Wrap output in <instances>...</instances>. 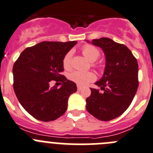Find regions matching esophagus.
<instances>
[{"label":"esophagus","instance_id":"esophagus-1","mask_svg":"<svg viewBox=\"0 0 153 153\" xmlns=\"http://www.w3.org/2000/svg\"><path fill=\"white\" fill-rule=\"evenodd\" d=\"M77 89H78V91H81V90L82 89V88H81V86H80V85H78V86H77Z\"/></svg>","mask_w":153,"mask_h":153}]
</instances>
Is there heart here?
<instances>
[{"instance_id": "obj_1", "label": "heart", "mask_w": 153, "mask_h": 153, "mask_svg": "<svg viewBox=\"0 0 153 153\" xmlns=\"http://www.w3.org/2000/svg\"><path fill=\"white\" fill-rule=\"evenodd\" d=\"M82 53L90 62H94L99 58L100 53L97 48L91 45H86L82 48ZM62 65L64 68L69 70L72 68V53H67L62 59ZM69 80L76 83L77 85L85 86L91 81L96 79V75L92 72H83L75 70L70 72L68 75Z\"/></svg>"}]
</instances>
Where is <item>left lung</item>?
<instances>
[{"mask_svg": "<svg viewBox=\"0 0 153 153\" xmlns=\"http://www.w3.org/2000/svg\"><path fill=\"white\" fill-rule=\"evenodd\" d=\"M86 41L100 48L105 56L103 75L95 83L103 91L91 88L86 109L97 119L110 121L123 114L134 97L139 85L137 61L125 45L110 38Z\"/></svg>", "mask_w": 153, "mask_h": 153, "instance_id": "8db88e82", "label": "left lung"}]
</instances>
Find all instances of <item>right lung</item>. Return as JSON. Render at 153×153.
<instances>
[{
  "instance_id": "add662e5",
  "label": "right lung",
  "mask_w": 153,
  "mask_h": 153,
  "mask_svg": "<svg viewBox=\"0 0 153 153\" xmlns=\"http://www.w3.org/2000/svg\"><path fill=\"white\" fill-rule=\"evenodd\" d=\"M77 41H43L24 50L13 68V89L24 109L34 118L51 122L67 109L69 96L76 84L60 75L62 59ZM51 80L61 81L59 88L49 87Z\"/></svg>"
}]
</instances>
